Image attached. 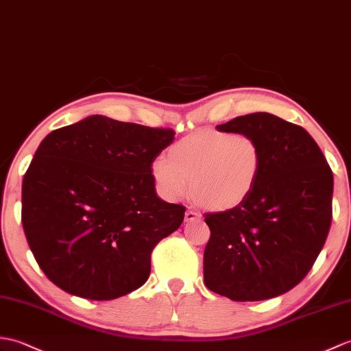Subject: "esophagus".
Segmentation results:
<instances>
[{"mask_svg": "<svg viewBox=\"0 0 351 351\" xmlns=\"http://www.w3.org/2000/svg\"><path fill=\"white\" fill-rule=\"evenodd\" d=\"M200 218V215L195 213V210H191V209H189L185 213V221L189 223V221H194V219H199Z\"/></svg>", "mask_w": 351, "mask_h": 351, "instance_id": "1", "label": "esophagus"}]
</instances>
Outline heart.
I'll list each match as a JSON object with an SVG mask.
<instances>
[{"instance_id":"b5f03b06","label":"heart","mask_w":351,"mask_h":351,"mask_svg":"<svg viewBox=\"0 0 351 351\" xmlns=\"http://www.w3.org/2000/svg\"><path fill=\"white\" fill-rule=\"evenodd\" d=\"M263 157L257 138L245 132L203 130L179 138L158 157L151 175L162 197L191 199L209 210L241 205L256 189Z\"/></svg>"}]
</instances>
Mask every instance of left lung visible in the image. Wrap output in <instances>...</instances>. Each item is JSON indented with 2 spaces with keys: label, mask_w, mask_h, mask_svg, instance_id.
I'll return each mask as SVG.
<instances>
[{
  "label": "left lung",
  "mask_w": 351,
  "mask_h": 351,
  "mask_svg": "<svg viewBox=\"0 0 351 351\" xmlns=\"http://www.w3.org/2000/svg\"><path fill=\"white\" fill-rule=\"evenodd\" d=\"M217 128L254 136L263 166L245 202L205 214V284L236 302L280 296L305 278L328 238L332 170L305 128L271 113H250Z\"/></svg>",
  "instance_id": "1"
}]
</instances>
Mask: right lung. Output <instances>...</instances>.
<instances>
[{"mask_svg":"<svg viewBox=\"0 0 351 351\" xmlns=\"http://www.w3.org/2000/svg\"><path fill=\"white\" fill-rule=\"evenodd\" d=\"M172 128L101 115L49 133L22 181V226L40 269L70 295L117 299L151 274L185 208L157 197L151 166Z\"/></svg>","mask_w":351,"mask_h":351,"instance_id":"obj_1","label":"right lung"}]
</instances>
